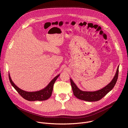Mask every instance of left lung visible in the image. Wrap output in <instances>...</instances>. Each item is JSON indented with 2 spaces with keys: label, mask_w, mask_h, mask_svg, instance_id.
Listing matches in <instances>:
<instances>
[{
  "label": "left lung",
  "mask_w": 128,
  "mask_h": 128,
  "mask_svg": "<svg viewBox=\"0 0 128 128\" xmlns=\"http://www.w3.org/2000/svg\"><path fill=\"white\" fill-rule=\"evenodd\" d=\"M118 68L119 66L118 67L116 75L110 83L103 88L97 91H94V92H86V91H82L80 90L70 78L71 86L74 95L79 99L88 102H94L101 100L114 86L118 78Z\"/></svg>",
  "instance_id": "obj_1"
}]
</instances>
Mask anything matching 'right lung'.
Instances as JSON below:
<instances>
[{"label": "right lung", "instance_id": "obj_1", "mask_svg": "<svg viewBox=\"0 0 128 128\" xmlns=\"http://www.w3.org/2000/svg\"><path fill=\"white\" fill-rule=\"evenodd\" d=\"M60 74L58 75L54 78L51 82L49 83V84L44 89L36 91V92H26V91L23 90L20 88H18L12 82L10 74H8V78L10 81V84L14 88V89L17 91L18 93H19L24 99L30 101H44L50 98L52 95L53 86L54 83L55 82L56 80L59 76Z\"/></svg>", "mask_w": 128, "mask_h": 128}]
</instances>
